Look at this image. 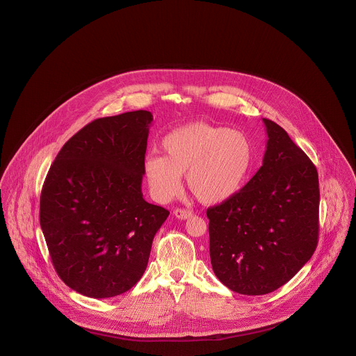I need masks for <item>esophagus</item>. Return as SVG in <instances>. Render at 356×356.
I'll return each mask as SVG.
<instances>
[{
	"label": "esophagus",
	"instance_id": "34e87169",
	"mask_svg": "<svg viewBox=\"0 0 356 356\" xmlns=\"http://www.w3.org/2000/svg\"><path fill=\"white\" fill-rule=\"evenodd\" d=\"M173 214L180 218V220H186V218H190L193 216L191 211H187V209H175Z\"/></svg>",
	"mask_w": 356,
	"mask_h": 356
}]
</instances>
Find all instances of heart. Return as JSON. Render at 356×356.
I'll return each instance as SVG.
<instances>
[{
    "instance_id": "obj_1",
    "label": "heart",
    "mask_w": 356,
    "mask_h": 356,
    "mask_svg": "<svg viewBox=\"0 0 356 356\" xmlns=\"http://www.w3.org/2000/svg\"><path fill=\"white\" fill-rule=\"evenodd\" d=\"M163 155L144 159V176L152 197L168 202L187 187L207 205L225 202L246 184L254 165V144L239 129L194 122L168 134L162 140Z\"/></svg>"
}]
</instances>
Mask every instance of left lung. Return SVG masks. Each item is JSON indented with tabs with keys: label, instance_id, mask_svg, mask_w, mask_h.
<instances>
[{
	"label": "left lung",
	"instance_id": "left-lung-1",
	"mask_svg": "<svg viewBox=\"0 0 356 356\" xmlns=\"http://www.w3.org/2000/svg\"><path fill=\"white\" fill-rule=\"evenodd\" d=\"M263 165L231 200L208 209L216 277L232 291L261 296L289 282L311 259L319 235V180L284 128L263 118Z\"/></svg>",
	"mask_w": 356,
	"mask_h": 356
}]
</instances>
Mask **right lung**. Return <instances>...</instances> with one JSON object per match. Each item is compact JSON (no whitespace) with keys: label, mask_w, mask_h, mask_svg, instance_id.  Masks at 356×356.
I'll return each instance as SVG.
<instances>
[{"label":"right lung","mask_w":356,"mask_h":356,"mask_svg":"<svg viewBox=\"0 0 356 356\" xmlns=\"http://www.w3.org/2000/svg\"><path fill=\"white\" fill-rule=\"evenodd\" d=\"M152 120L138 110L92 121L62 147L44 181L40 224L52 264L86 297H114L138 284L169 216L143 198Z\"/></svg>","instance_id":"1"}]
</instances>
